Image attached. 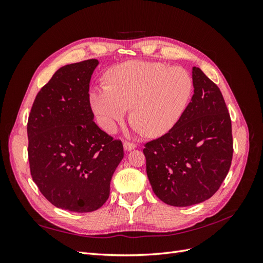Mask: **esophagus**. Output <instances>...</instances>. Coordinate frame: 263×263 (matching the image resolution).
Segmentation results:
<instances>
[{
  "instance_id": "obj_1",
  "label": "esophagus",
  "mask_w": 263,
  "mask_h": 263,
  "mask_svg": "<svg viewBox=\"0 0 263 263\" xmlns=\"http://www.w3.org/2000/svg\"><path fill=\"white\" fill-rule=\"evenodd\" d=\"M135 147H136V145L134 144V142H130V141H124V148H125V150H132V149H134Z\"/></svg>"
}]
</instances>
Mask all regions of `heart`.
Returning <instances> with one entry per match:
<instances>
[{
  "mask_svg": "<svg viewBox=\"0 0 263 263\" xmlns=\"http://www.w3.org/2000/svg\"><path fill=\"white\" fill-rule=\"evenodd\" d=\"M192 93L193 79L185 69L133 60L110 69L107 84L95 87L90 103L105 132L114 133L132 107L135 128L159 137L179 123Z\"/></svg>",
  "mask_w": 263,
  "mask_h": 263,
  "instance_id": "1",
  "label": "heart"
}]
</instances>
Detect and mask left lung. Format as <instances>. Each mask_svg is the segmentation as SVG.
Returning a JSON list of instances; mask_svg holds the SVG:
<instances>
[{"label":"left lung","instance_id":"1","mask_svg":"<svg viewBox=\"0 0 263 263\" xmlns=\"http://www.w3.org/2000/svg\"><path fill=\"white\" fill-rule=\"evenodd\" d=\"M192 78L194 94L179 123L144 148L155 194L178 208L216 193L234 153L232 119L219 87L200 68L193 67Z\"/></svg>","mask_w":263,"mask_h":263}]
</instances>
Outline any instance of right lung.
I'll use <instances>...</instances> for the list:
<instances>
[{
    "label": "right lung",
    "instance_id": "1",
    "mask_svg": "<svg viewBox=\"0 0 263 263\" xmlns=\"http://www.w3.org/2000/svg\"><path fill=\"white\" fill-rule=\"evenodd\" d=\"M97 59L61 67L44 85L27 123L30 174L55 208L97 211L109 196L113 173L124 157L121 140L94 123L90 80Z\"/></svg>",
    "mask_w": 263,
    "mask_h": 263
}]
</instances>
